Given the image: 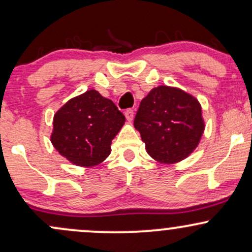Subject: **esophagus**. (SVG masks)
<instances>
[{
  "instance_id": "obj_1",
  "label": "esophagus",
  "mask_w": 252,
  "mask_h": 252,
  "mask_svg": "<svg viewBox=\"0 0 252 252\" xmlns=\"http://www.w3.org/2000/svg\"><path fill=\"white\" fill-rule=\"evenodd\" d=\"M124 115H126V118L128 121H132L134 120V110L132 109H128L126 110V112H124Z\"/></svg>"
}]
</instances>
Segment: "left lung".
I'll list each match as a JSON object with an SVG mask.
<instances>
[{
	"mask_svg": "<svg viewBox=\"0 0 252 252\" xmlns=\"http://www.w3.org/2000/svg\"><path fill=\"white\" fill-rule=\"evenodd\" d=\"M134 126L147 153L162 163L184 160L198 146L204 132L201 106L180 89L158 86L140 103Z\"/></svg>",
	"mask_w": 252,
	"mask_h": 252,
	"instance_id": "obj_1",
	"label": "left lung"
}]
</instances>
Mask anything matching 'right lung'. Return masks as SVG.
Returning <instances> with one entry per match:
<instances>
[{"instance_id":"add662e5","label":"right lung","mask_w":252,"mask_h":252,"mask_svg":"<svg viewBox=\"0 0 252 252\" xmlns=\"http://www.w3.org/2000/svg\"><path fill=\"white\" fill-rule=\"evenodd\" d=\"M126 117L112 100L96 90L72 98L54 115L51 141L72 163L92 167L111 152V141Z\"/></svg>"}]
</instances>
